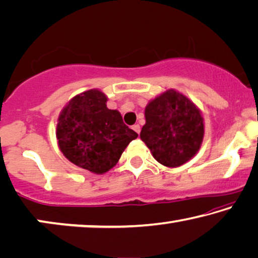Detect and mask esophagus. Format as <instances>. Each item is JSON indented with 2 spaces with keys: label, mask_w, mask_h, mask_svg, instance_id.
<instances>
[{
  "label": "esophagus",
  "mask_w": 258,
  "mask_h": 258,
  "mask_svg": "<svg viewBox=\"0 0 258 258\" xmlns=\"http://www.w3.org/2000/svg\"><path fill=\"white\" fill-rule=\"evenodd\" d=\"M133 129L135 130V132H136L137 134H140V133H141V126H140V124H135V125H133Z\"/></svg>",
  "instance_id": "obj_1"
}]
</instances>
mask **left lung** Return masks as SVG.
Here are the masks:
<instances>
[{"instance_id":"obj_1","label":"left lung","mask_w":258,"mask_h":258,"mask_svg":"<svg viewBox=\"0 0 258 258\" xmlns=\"http://www.w3.org/2000/svg\"><path fill=\"white\" fill-rule=\"evenodd\" d=\"M141 140L157 162L178 167L192 159L205 135L201 111L187 96L167 89L145 107Z\"/></svg>"}]
</instances>
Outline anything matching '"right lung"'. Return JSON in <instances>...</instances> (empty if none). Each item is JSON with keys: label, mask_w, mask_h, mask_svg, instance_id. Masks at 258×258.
Returning a JSON list of instances; mask_svg holds the SVG:
<instances>
[{"label": "right lung", "mask_w": 258, "mask_h": 258, "mask_svg": "<svg viewBox=\"0 0 258 258\" xmlns=\"http://www.w3.org/2000/svg\"><path fill=\"white\" fill-rule=\"evenodd\" d=\"M107 96L89 89L69 101L58 117L55 136L67 159L81 169L103 174L137 134L123 123L118 110L107 108Z\"/></svg>", "instance_id": "1"}]
</instances>
